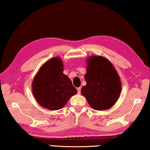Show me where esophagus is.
<instances>
[{
    "label": "esophagus",
    "mask_w": 150,
    "mask_h": 150,
    "mask_svg": "<svg viewBox=\"0 0 150 150\" xmlns=\"http://www.w3.org/2000/svg\"><path fill=\"white\" fill-rule=\"evenodd\" d=\"M80 91H81V88H80V87H78V88H77L78 94H80Z\"/></svg>",
    "instance_id": "esophagus-1"
}]
</instances>
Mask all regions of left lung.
Here are the masks:
<instances>
[{"label": "left lung", "mask_w": 150, "mask_h": 150, "mask_svg": "<svg viewBox=\"0 0 150 150\" xmlns=\"http://www.w3.org/2000/svg\"><path fill=\"white\" fill-rule=\"evenodd\" d=\"M86 85L81 93L92 108L97 110L110 109L118 100L121 91L119 75L112 64L102 56L87 59Z\"/></svg>", "instance_id": "left-lung-1"}]
</instances>
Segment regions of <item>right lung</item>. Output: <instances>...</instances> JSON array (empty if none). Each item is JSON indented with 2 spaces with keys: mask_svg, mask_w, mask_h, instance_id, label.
I'll list each match as a JSON object with an SVG mask.
<instances>
[{
  "mask_svg": "<svg viewBox=\"0 0 150 150\" xmlns=\"http://www.w3.org/2000/svg\"><path fill=\"white\" fill-rule=\"evenodd\" d=\"M63 62L53 57L43 64L32 84L33 95L41 107L56 110L64 107L77 90L67 76L63 74Z\"/></svg>",
  "mask_w": 150,
  "mask_h": 150,
  "instance_id": "1",
  "label": "right lung"
}]
</instances>
